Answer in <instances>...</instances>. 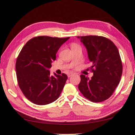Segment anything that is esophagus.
Instances as JSON below:
<instances>
[{"label": "esophagus", "mask_w": 135, "mask_h": 135, "mask_svg": "<svg viewBox=\"0 0 135 135\" xmlns=\"http://www.w3.org/2000/svg\"><path fill=\"white\" fill-rule=\"evenodd\" d=\"M73 74H73V73H68V74H67V76H68V77H70L71 76H73Z\"/></svg>", "instance_id": "esophagus-1"}]
</instances>
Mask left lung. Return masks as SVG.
Masks as SVG:
<instances>
[{"instance_id": "1", "label": "left lung", "mask_w": 135, "mask_h": 135, "mask_svg": "<svg viewBox=\"0 0 135 135\" xmlns=\"http://www.w3.org/2000/svg\"><path fill=\"white\" fill-rule=\"evenodd\" d=\"M77 37L86 47L93 73L90 79L80 75L79 89L90 101H104L113 94L122 77L123 65L119 52L114 43L105 37L86 36Z\"/></svg>"}]
</instances>
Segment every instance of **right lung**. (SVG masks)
Wrapping results in <instances>:
<instances>
[{"label": "right lung", "instance_id": "right-lung-1", "mask_svg": "<svg viewBox=\"0 0 135 135\" xmlns=\"http://www.w3.org/2000/svg\"><path fill=\"white\" fill-rule=\"evenodd\" d=\"M66 38L37 36L28 40L17 57L15 64L18 84L25 97L43 105L59 98L67 80L64 73L51 76L49 69Z\"/></svg>", "mask_w": 135, "mask_h": 135}]
</instances>
